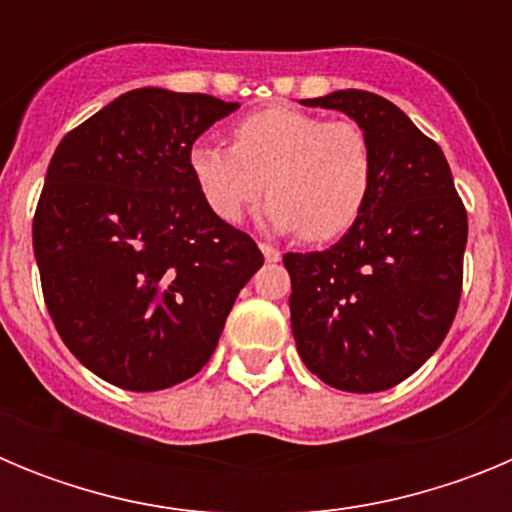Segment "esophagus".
Masks as SVG:
<instances>
[{"label":"esophagus","mask_w":512,"mask_h":512,"mask_svg":"<svg viewBox=\"0 0 512 512\" xmlns=\"http://www.w3.org/2000/svg\"><path fill=\"white\" fill-rule=\"evenodd\" d=\"M259 248H261V253H264V259L269 261V264H277V261L282 259V251H279V248H274V246H269V243H259Z\"/></svg>","instance_id":"esophagus-1"}]
</instances>
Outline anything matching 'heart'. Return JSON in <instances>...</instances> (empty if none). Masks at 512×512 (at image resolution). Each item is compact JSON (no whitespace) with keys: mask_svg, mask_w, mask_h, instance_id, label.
Returning a JSON list of instances; mask_svg holds the SVG:
<instances>
[{"mask_svg":"<svg viewBox=\"0 0 512 512\" xmlns=\"http://www.w3.org/2000/svg\"><path fill=\"white\" fill-rule=\"evenodd\" d=\"M187 169L207 210L238 225L266 194L264 220L271 230H300L323 243L359 220L372 189V151L364 130L351 120H328L266 107L235 122L233 148L197 140Z\"/></svg>","mask_w":512,"mask_h":512,"instance_id":"heart-1","label":"heart"}]
</instances>
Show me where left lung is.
<instances>
[{
	"label": "left lung",
	"instance_id": "left-lung-1",
	"mask_svg": "<svg viewBox=\"0 0 512 512\" xmlns=\"http://www.w3.org/2000/svg\"><path fill=\"white\" fill-rule=\"evenodd\" d=\"M300 104L343 112L364 130L372 189L328 251L284 253L297 354L336 390H390L454 323L467 212L441 148L390 99L341 89Z\"/></svg>",
	"mask_w": 512,
	"mask_h": 512
}]
</instances>
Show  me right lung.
Segmentation results:
<instances>
[{
    "label": "right lung",
    "mask_w": 512,
    "mask_h": 512,
    "mask_svg": "<svg viewBox=\"0 0 512 512\" xmlns=\"http://www.w3.org/2000/svg\"><path fill=\"white\" fill-rule=\"evenodd\" d=\"M238 107L133 89L53 153L33 220L43 297L63 343L104 382L156 392L194 377L264 264L187 169L189 146Z\"/></svg>",
    "instance_id": "1"
}]
</instances>
